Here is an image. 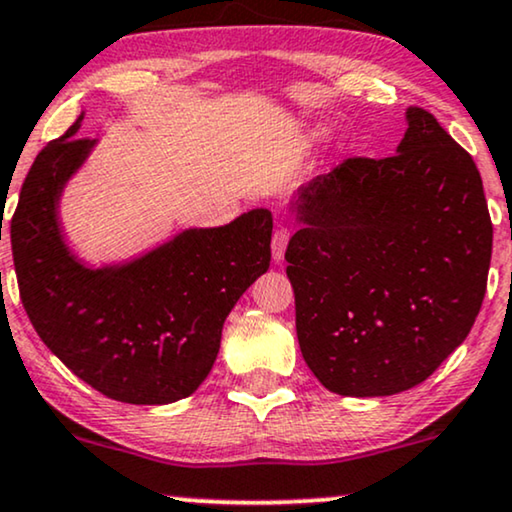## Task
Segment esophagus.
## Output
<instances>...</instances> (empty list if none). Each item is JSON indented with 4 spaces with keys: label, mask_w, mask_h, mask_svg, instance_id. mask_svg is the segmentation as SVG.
<instances>
[{
    "label": "esophagus",
    "mask_w": 512,
    "mask_h": 512,
    "mask_svg": "<svg viewBox=\"0 0 512 512\" xmlns=\"http://www.w3.org/2000/svg\"><path fill=\"white\" fill-rule=\"evenodd\" d=\"M289 237H291L289 228H277L275 235H272V258H275V263H282Z\"/></svg>",
    "instance_id": "esophagus-1"
}]
</instances>
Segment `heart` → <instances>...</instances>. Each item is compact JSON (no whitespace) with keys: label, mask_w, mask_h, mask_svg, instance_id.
<instances>
[{"label":"heart","mask_w":512,"mask_h":512,"mask_svg":"<svg viewBox=\"0 0 512 512\" xmlns=\"http://www.w3.org/2000/svg\"><path fill=\"white\" fill-rule=\"evenodd\" d=\"M321 135H324V128H314V130L310 132V139H319Z\"/></svg>","instance_id":"heart-1"}]
</instances>
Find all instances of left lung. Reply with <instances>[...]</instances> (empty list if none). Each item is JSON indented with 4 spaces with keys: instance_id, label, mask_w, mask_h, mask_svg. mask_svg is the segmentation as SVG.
<instances>
[{
    "instance_id": "8db88e82",
    "label": "left lung",
    "mask_w": 512,
    "mask_h": 512,
    "mask_svg": "<svg viewBox=\"0 0 512 512\" xmlns=\"http://www.w3.org/2000/svg\"><path fill=\"white\" fill-rule=\"evenodd\" d=\"M405 121L396 156L347 158L289 202L298 345L340 396L417 387L485 298L492 219L478 167L429 111L408 107Z\"/></svg>"
}]
</instances>
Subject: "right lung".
Returning a JSON list of instances; mask_svg holds the SVG:
<instances>
[{
    "label": "right lung",
    "mask_w": 512,
    "mask_h": 512,
    "mask_svg": "<svg viewBox=\"0 0 512 512\" xmlns=\"http://www.w3.org/2000/svg\"><path fill=\"white\" fill-rule=\"evenodd\" d=\"M83 114L46 144L11 219L20 300L44 345L100 394L167 405L205 382L223 321L270 268L272 214L258 207L219 228H188L123 263H83L60 223L67 181L97 139Z\"/></svg>",
    "instance_id": "1"
}]
</instances>
